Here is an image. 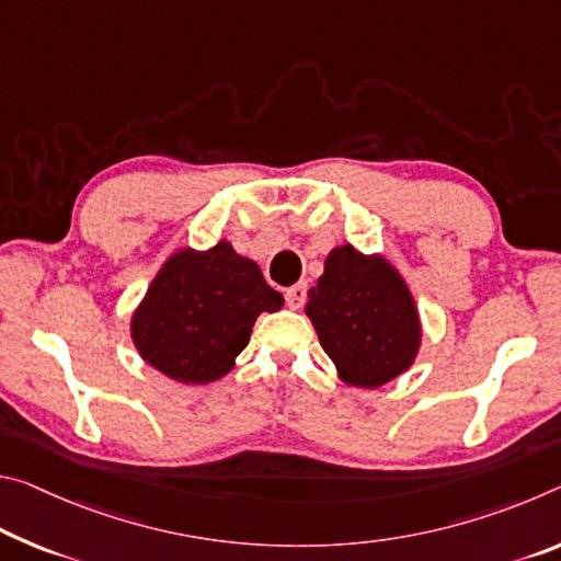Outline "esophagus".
I'll use <instances>...</instances> for the list:
<instances>
[{"instance_id":"34e87169","label":"esophagus","mask_w":561,"mask_h":561,"mask_svg":"<svg viewBox=\"0 0 561 561\" xmlns=\"http://www.w3.org/2000/svg\"><path fill=\"white\" fill-rule=\"evenodd\" d=\"M284 299H287L289 309H301V305H305V299H307V284L299 282V284H295V287H289L287 291H284Z\"/></svg>"}]
</instances>
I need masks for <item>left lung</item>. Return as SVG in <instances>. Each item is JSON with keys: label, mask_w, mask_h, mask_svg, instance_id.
I'll return each instance as SVG.
<instances>
[{"label": "left lung", "mask_w": 561, "mask_h": 561, "mask_svg": "<svg viewBox=\"0 0 561 561\" xmlns=\"http://www.w3.org/2000/svg\"><path fill=\"white\" fill-rule=\"evenodd\" d=\"M305 312L336 375L352 387L387 385L420 352V312L402 274L385 256L362 254L352 244L327 254Z\"/></svg>", "instance_id": "8db88e82"}]
</instances>
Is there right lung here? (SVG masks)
Instances as JSON below:
<instances>
[{"mask_svg": "<svg viewBox=\"0 0 561 561\" xmlns=\"http://www.w3.org/2000/svg\"><path fill=\"white\" fill-rule=\"evenodd\" d=\"M282 305L260 264L227 239L207 252L184 247L162 264L131 314V342L164 377L209 385L234 367L256 317Z\"/></svg>", "mask_w": 561, "mask_h": 561, "instance_id": "1", "label": "right lung"}]
</instances>
